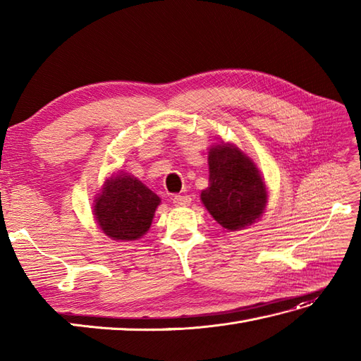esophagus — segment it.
I'll return each mask as SVG.
<instances>
[{"label":"esophagus","instance_id":"34e87169","mask_svg":"<svg viewBox=\"0 0 361 361\" xmlns=\"http://www.w3.org/2000/svg\"><path fill=\"white\" fill-rule=\"evenodd\" d=\"M172 202L175 206H189L190 204V197L189 195H173Z\"/></svg>","mask_w":361,"mask_h":361}]
</instances>
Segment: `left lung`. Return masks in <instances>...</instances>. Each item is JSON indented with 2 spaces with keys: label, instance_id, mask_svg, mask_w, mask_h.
Wrapping results in <instances>:
<instances>
[{
  "label": "left lung",
  "instance_id": "1",
  "mask_svg": "<svg viewBox=\"0 0 361 361\" xmlns=\"http://www.w3.org/2000/svg\"><path fill=\"white\" fill-rule=\"evenodd\" d=\"M209 185L200 200L226 231L255 225L268 204V189L257 164L233 142L219 141L208 152Z\"/></svg>",
  "mask_w": 361,
  "mask_h": 361
}]
</instances>
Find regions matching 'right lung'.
<instances>
[{
    "label": "right lung",
    "instance_id": "1",
    "mask_svg": "<svg viewBox=\"0 0 361 361\" xmlns=\"http://www.w3.org/2000/svg\"><path fill=\"white\" fill-rule=\"evenodd\" d=\"M161 198L124 171L106 176L93 202L101 231L116 242L137 240L149 231Z\"/></svg>",
    "mask_w": 361,
    "mask_h": 361
}]
</instances>
